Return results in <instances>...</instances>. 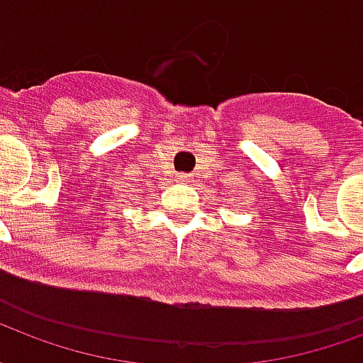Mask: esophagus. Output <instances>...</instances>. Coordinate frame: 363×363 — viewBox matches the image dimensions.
Returning a JSON list of instances; mask_svg holds the SVG:
<instances>
[{
  "label": "esophagus",
  "instance_id": "obj_1",
  "mask_svg": "<svg viewBox=\"0 0 363 363\" xmlns=\"http://www.w3.org/2000/svg\"><path fill=\"white\" fill-rule=\"evenodd\" d=\"M181 179H186V174H181Z\"/></svg>",
  "mask_w": 363,
  "mask_h": 363
}]
</instances>
